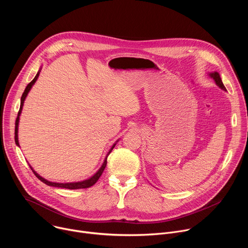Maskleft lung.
Here are the masks:
<instances>
[{
    "instance_id": "obj_1",
    "label": "left lung",
    "mask_w": 248,
    "mask_h": 248,
    "mask_svg": "<svg viewBox=\"0 0 248 248\" xmlns=\"http://www.w3.org/2000/svg\"><path fill=\"white\" fill-rule=\"evenodd\" d=\"M210 77L215 80L216 84H217L219 87H221L222 89L226 90V88H225V86H224V84H223V82H222V79H221V78H220V75H219L218 73H216V72H215V73H212V74H210Z\"/></svg>"
}]
</instances>
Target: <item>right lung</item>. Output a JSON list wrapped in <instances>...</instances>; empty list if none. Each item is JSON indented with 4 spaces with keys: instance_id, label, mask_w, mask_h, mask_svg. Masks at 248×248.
I'll return each mask as SVG.
<instances>
[{
    "instance_id": "add662e5",
    "label": "right lung",
    "mask_w": 248,
    "mask_h": 248,
    "mask_svg": "<svg viewBox=\"0 0 248 248\" xmlns=\"http://www.w3.org/2000/svg\"><path fill=\"white\" fill-rule=\"evenodd\" d=\"M39 74H40V72H38V73H37V75L35 76V78H33V80H32L30 83H28V84H27V86H26V88H25V90H24V92H23V94H22V96H21V99H20V108H19V111H18V114H17V118H16V129H15V140H16V145H18V146H19V143H18V138H17V132H18V122H19V116H20V114H21V110H22V106H23L24 100H25V98H26V96H27L28 92L30 91V89H31V87L33 86V84L35 83V81L37 80V78H38V77H39ZM115 145H116V144H114V145L112 146V148L110 149L109 153L107 154V156H106V159H105V161H104L103 165H102V166H101V168L98 170V171H97L94 175H92L90 179L85 180V181H83V182H78V183H66V184L52 183V182H49V181L45 180L44 178H42V176H40V175H39L36 171H35V170L30 167V166H29V167L31 168V170H32V171L34 172V174L36 175L37 178H38L41 182H43L44 184H46V185H47V186H55V187H61V188H67V189L88 188V187H90V186H94V185L97 183V181L99 180V178H100L101 174L103 173V171H104V170H105V168H106V165H107V158H108L109 154L112 152V150H113V148L115 147Z\"/></svg>"
}]
</instances>
